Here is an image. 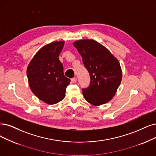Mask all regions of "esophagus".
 Returning <instances> with one entry per match:
<instances>
[{
	"instance_id": "esophagus-1",
	"label": "esophagus",
	"mask_w": 156,
	"mask_h": 156,
	"mask_svg": "<svg viewBox=\"0 0 156 156\" xmlns=\"http://www.w3.org/2000/svg\"><path fill=\"white\" fill-rule=\"evenodd\" d=\"M77 81V78L76 77H73V78H72V79H71V82L72 83H75Z\"/></svg>"
}]
</instances>
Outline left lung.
<instances>
[{"instance_id":"left-lung-1","label":"left lung","mask_w":156,"mask_h":156,"mask_svg":"<svg viewBox=\"0 0 156 156\" xmlns=\"http://www.w3.org/2000/svg\"><path fill=\"white\" fill-rule=\"evenodd\" d=\"M73 46L82 56L84 66L90 76L89 87L83 94L89 103L101 105L115 96L122 79L119 61L109 50L93 40L74 41Z\"/></svg>"}]
</instances>
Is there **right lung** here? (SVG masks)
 <instances>
[{"label": "right lung", "instance_id": "right-lung-1", "mask_svg": "<svg viewBox=\"0 0 156 156\" xmlns=\"http://www.w3.org/2000/svg\"><path fill=\"white\" fill-rule=\"evenodd\" d=\"M64 44L63 41H56L43 46L34 55L27 68L31 91L48 104L61 101L70 82L64 76L63 66L59 59Z\"/></svg>", "mask_w": 156, "mask_h": 156}]
</instances>
